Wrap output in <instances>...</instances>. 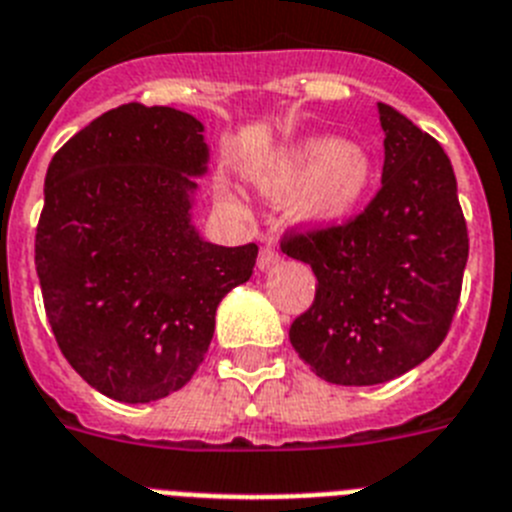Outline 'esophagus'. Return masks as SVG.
<instances>
[{
  "label": "esophagus",
  "instance_id": "1",
  "mask_svg": "<svg viewBox=\"0 0 512 512\" xmlns=\"http://www.w3.org/2000/svg\"><path fill=\"white\" fill-rule=\"evenodd\" d=\"M278 262H281V252H278V247H275V244H265V247L260 250V257H257V268H260L262 273H268V270H273Z\"/></svg>",
  "mask_w": 512,
  "mask_h": 512
}]
</instances>
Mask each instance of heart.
Wrapping results in <instances>:
<instances>
[{
    "instance_id": "obj_1",
    "label": "heart",
    "mask_w": 512,
    "mask_h": 512,
    "mask_svg": "<svg viewBox=\"0 0 512 512\" xmlns=\"http://www.w3.org/2000/svg\"><path fill=\"white\" fill-rule=\"evenodd\" d=\"M373 182L368 151L340 136H304L257 172L270 201H291V219L304 229H335L358 211Z\"/></svg>"
}]
</instances>
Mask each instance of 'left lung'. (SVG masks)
I'll return each mask as SVG.
<instances>
[{"instance_id":"left-lung-1","label":"left lung","mask_w":512,"mask_h":512,"mask_svg":"<svg viewBox=\"0 0 512 512\" xmlns=\"http://www.w3.org/2000/svg\"><path fill=\"white\" fill-rule=\"evenodd\" d=\"M381 190L335 229L288 234L283 252L317 275V296L291 324V345L319 379L373 386L438 350L459 304L469 237L441 144L379 102Z\"/></svg>"}]
</instances>
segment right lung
<instances>
[{"label": "right lung", "mask_w": 512, "mask_h": 512, "mask_svg": "<svg viewBox=\"0 0 512 512\" xmlns=\"http://www.w3.org/2000/svg\"><path fill=\"white\" fill-rule=\"evenodd\" d=\"M206 128L128 102L74 133L43 185L35 270L61 353L92 389L146 404L188 384L257 244L221 247L193 224Z\"/></svg>", "instance_id": "obj_1"}]
</instances>
